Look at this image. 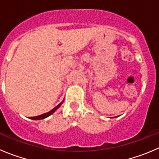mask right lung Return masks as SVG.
<instances>
[{
    "mask_svg": "<svg viewBox=\"0 0 159 159\" xmlns=\"http://www.w3.org/2000/svg\"><path fill=\"white\" fill-rule=\"evenodd\" d=\"M63 102H64V101H63ZM63 102H61L60 103L59 105H57V106L56 107H55V108H53V109H52V110H50V112H46V113H44V114H42V115L37 116L31 117V119H32V120H43V119H45V118H47V117H48L49 116L52 115V114H53V112H54L55 111H56L57 109L58 108H59L60 106H61V104H62V103H63Z\"/></svg>",
    "mask_w": 159,
    "mask_h": 159,
    "instance_id": "add662e5",
    "label": "right lung"
}]
</instances>
